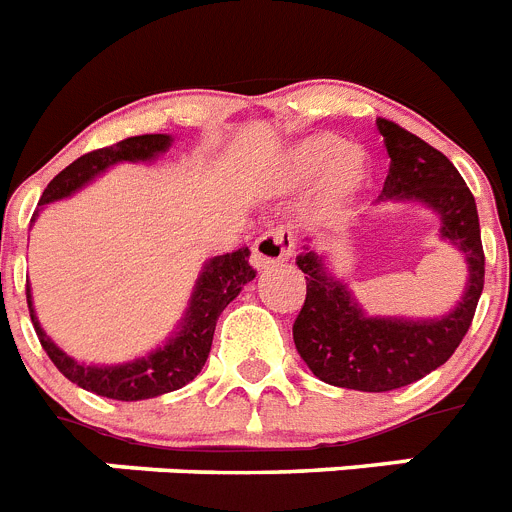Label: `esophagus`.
Here are the masks:
<instances>
[{
  "mask_svg": "<svg viewBox=\"0 0 512 512\" xmlns=\"http://www.w3.org/2000/svg\"><path fill=\"white\" fill-rule=\"evenodd\" d=\"M294 252V234L289 229H270L257 236L252 244V265L257 270H268L283 265Z\"/></svg>",
  "mask_w": 512,
  "mask_h": 512,
  "instance_id": "34e87169",
  "label": "esophagus"
}]
</instances>
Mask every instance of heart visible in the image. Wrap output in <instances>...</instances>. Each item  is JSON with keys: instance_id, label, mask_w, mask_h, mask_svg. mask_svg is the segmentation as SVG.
<instances>
[{"instance_id": "b5f03b06", "label": "heart", "mask_w": 512, "mask_h": 512, "mask_svg": "<svg viewBox=\"0 0 512 512\" xmlns=\"http://www.w3.org/2000/svg\"><path fill=\"white\" fill-rule=\"evenodd\" d=\"M322 169L320 197L322 203L341 205L354 195L364 182L367 166L359 150L333 135H317L294 145L289 153V171L294 176H312Z\"/></svg>"}]
</instances>
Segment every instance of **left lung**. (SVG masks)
Instances as JSON below:
<instances>
[{
	"mask_svg": "<svg viewBox=\"0 0 512 512\" xmlns=\"http://www.w3.org/2000/svg\"><path fill=\"white\" fill-rule=\"evenodd\" d=\"M390 169L380 200H419L440 218V234L463 249L468 286L461 304L442 320L367 317L349 289L307 249L296 265L307 278V296L294 320V343L307 367L328 385L385 393L422 380L445 364L471 328L484 289V249L471 190L453 163L422 137L390 119H377Z\"/></svg>",
	"mask_w": 512,
	"mask_h": 512,
	"instance_id": "1",
	"label": "left lung"
}]
</instances>
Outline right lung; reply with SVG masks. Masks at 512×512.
<instances>
[{"label":"right lung","mask_w":512,"mask_h":512,"mask_svg":"<svg viewBox=\"0 0 512 512\" xmlns=\"http://www.w3.org/2000/svg\"><path fill=\"white\" fill-rule=\"evenodd\" d=\"M169 145V135H137L119 140L117 145H109V148L90 150L51 179L38 205L54 203V200L72 195L114 163L148 161L156 153H163ZM255 273L257 270L249 265L247 247L213 257L197 281L190 309H187V317H184L179 333L163 349L130 364H119V367H85V364L70 359L64 351H59L33 315L30 286H25V296H28L30 320H33L38 341L54 362V367L67 380L80 385L83 390H90V393L103 395V398H114V401H145V398H156V395L184 388L187 382L200 375V369L205 367V359L210 354V346H213L218 317L226 309V304L234 302L244 283L255 278Z\"/></svg>","instance_id":"add662e5"}]
</instances>
